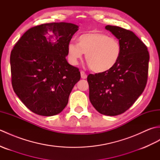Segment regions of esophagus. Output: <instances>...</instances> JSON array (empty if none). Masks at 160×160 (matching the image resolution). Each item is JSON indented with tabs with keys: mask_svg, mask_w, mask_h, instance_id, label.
<instances>
[{
	"mask_svg": "<svg viewBox=\"0 0 160 160\" xmlns=\"http://www.w3.org/2000/svg\"><path fill=\"white\" fill-rule=\"evenodd\" d=\"M80 75H81V78H82V79H86V78H87V73L84 72V71H80Z\"/></svg>",
	"mask_w": 160,
	"mask_h": 160,
	"instance_id": "obj_1",
	"label": "esophagus"
}]
</instances>
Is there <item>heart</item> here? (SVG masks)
<instances>
[{
    "label": "heart",
    "mask_w": 160,
    "mask_h": 160,
    "mask_svg": "<svg viewBox=\"0 0 160 160\" xmlns=\"http://www.w3.org/2000/svg\"><path fill=\"white\" fill-rule=\"evenodd\" d=\"M70 62L77 64L86 54V61L94 72L102 73L112 69L121 55V46L116 39L100 32L86 33L70 41L67 46Z\"/></svg>",
    "instance_id": "heart-1"
}]
</instances>
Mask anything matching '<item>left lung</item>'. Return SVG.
Returning a JSON list of instances; mask_svg holds the SVG:
<instances>
[{"label": "left lung", "instance_id": "8db88e82", "mask_svg": "<svg viewBox=\"0 0 160 160\" xmlns=\"http://www.w3.org/2000/svg\"><path fill=\"white\" fill-rule=\"evenodd\" d=\"M119 40L121 55L107 71L89 74V100L100 113L114 116L128 110L143 92L147 83L149 53L135 33L117 26L107 25Z\"/></svg>", "mask_w": 160, "mask_h": 160}]
</instances>
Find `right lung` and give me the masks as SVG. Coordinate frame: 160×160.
<instances>
[{
  "label": "right lung",
  "mask_w": 160,
  "mask_h": 160,
  "mask_svg": "<svg viewBox=\"0 0 160 160\" xmlns=\"http://www.w3.org/2000/svg\"><path fill=\"white\" fill-rule=\"evenodd\" d=\"M78 26L67 22L42 24L28 29L10 55L13 89L36 114L52 116L68 103L80 79L78 68L67 62V46Z\"/></svg>",
  "instance_id": "1"
}]
</instances>
